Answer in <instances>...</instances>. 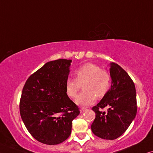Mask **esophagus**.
I'll list each match as a JSON object with an SVG mask.
<instances>
[{"label": "esophagus", "mask_w": 153, "mask_h": 153, "mask_svg": "<svg viewBox=\"0 0 153 153\" xmlns=\"http://www.w3.org/2000/svg\"><path fill=\"white\" fill-rule=\"evenodd\" d=\"M86 110H87L86 108H85V107H82V108H80V113H84V112H85V111H86Z\"/></svg>", "instance_id": "34e87169"}]
</instances>
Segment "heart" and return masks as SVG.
Masks as SVG:
<instances>
[{"label": "heart", "mask_w": 153, "mask_h": 153, "mask_svg": "<svg viewBox=\"0 0 153 153\" xmlns=\"http://www.w3.org/2000/svg\"><path fill=\"white\" fill-rule=\"evenodd\" d=\"M75 78H69L66 82V93L69 97L74 98L83 85V91L75 99L80 105H88L101 98L109 89L111 75L105 70L93 63L84 64L75 73Z\"/></svg>", "instance_id": "b5f03b06"}]
</instances>
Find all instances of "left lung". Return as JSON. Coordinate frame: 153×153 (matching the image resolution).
<instances>
[{
    "instance_id": "obj_1",
    "label": "left lung",
    "mask_w": 153,
    "mask_h": 153,
    "mask_svg": "<svg viewBox=\"0 0 153 153\" xmlns=\"http://www.w3.org/2000/svg\"><path fill=\"white\" fill-rule=\"evenodd\" d=\"M111 89L100 102L92 108L96 117L91 129L94 135L106 140H114L125 133L136 117V94L133 80L124 69L111 63ZM107 107L106 113L100 111Z\"/></svg>"
}]
</instances>
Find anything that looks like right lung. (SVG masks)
<instances>
[{
	"label": "right lung",
	"mask_w": 153,
	"mask_h": 153,
	"mask_svg": "<svg viewBox=\"0 0 153 153\" xmlns=\"http://www.w3.org/2000/svg\"><path fill=\"white\" fill-rule=\"evenodd\" d=\"M71 62L60 59L46 63L24 86L20 115L28 132L42 143L56 145L66 140L72 121L80 114L66 90Z\"/></svg>",
	"instance_id": "1"
}]
</instances>
